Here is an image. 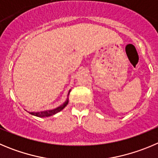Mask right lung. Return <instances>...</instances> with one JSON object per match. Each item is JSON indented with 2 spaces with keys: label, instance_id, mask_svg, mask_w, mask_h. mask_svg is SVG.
I'll return each mask as SVG.
<instances>
[{
  "label": "right lung",
  "instance_id": "obj_1",
  "mask_svg": "<svg viewBox=\"0 0 158 158\" xmlns=\"http://www.w3.org/2000/svg\"><path fill=\"white\" fill-rule=\"evenodd\" d=\"M69 92H70V90L69 91V93H68V95H69ZM69 102V99H66L65 101V102H63V104H62L61 106H59V107L55 108L53 110H44V111H40V112H29L32 115L36 116V117H38V118H46V117H50V116H52L54 114H57L59 111H61L62 110L64 109L66 106V105Z\"/></svg>",
  "mask_w": 158,
  "mask_h": 158
}]
</instances>
